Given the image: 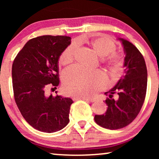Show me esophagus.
Here are the masks:
<instances>
[{"label": "esophagus", "instance_id": "esophagus-1", "mask_svg": "<svg viewBox=\"0 0 159 159\" xmlns=\"http://www.w3.org/2000/svg\"><path fill=\"white\" fill-rule=\"evenodd\" d=\"M72 99L74 101H77V100H84V101H86L88 102H94L95 101V99H92V98H90L82 97V96H75V97H73Z\"/></svg>", "mask_w": 159, "mask_h": 159}]
</instances>
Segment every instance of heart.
I'll list each match as a JSON object with an SVG mask.
<instances>
[{
    "label": "heart",
    "mask_w": 159,
    "mask_h": 159,
    "mask_svg": "<svg viewBox=\"0 0 159 159\" xmlns=\"http://www.w3.org/2000/svg\"><path fill=\"white\" fill-rule=\"evenodd\" d=\"M95 53L106 62L114 72H119L121 64V57L115 53L116 45L106 36H100L86 40ZM77 45L71 44L65 48L59 58V64L66 66L75 59ZM63 82L65 92L75 96L88 97L94 94L107 83L106 76L98 71H87L79 66L69 68L64 73Z\"/></svg>",
    "instance_id": "b5f03b06"
}]
</instances>
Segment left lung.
Masks as SVG:
<instances>
[{
	"label": "left lung",
	"mask_w": 159,
	"mask_h": 159,
	"mask_svg": "<svg viewBox=\"0 0 159 159\" xmlns=\"http://www.w3.org/2000/svg\"><path fill=\"white\" fill-rule=\"evenodd\" d=\"M120 40L125 53L124 75L116 85L105 93L108 98L104 114L95 115L98 125L108 129H121L132 122L142 108L146 94L148 72L144 58L138 49L127 40ZM117 95L114 99L112 96Z\"/></svg>",
	"instance_id": "8db88e82"
}]
</instances>
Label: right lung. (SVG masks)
Returning a JSON list of instances; mask_svg holds the SVG:
<instances>
[{"mask_svg": "<svg viewBox=\"0 0 159 159\" xmlns=\"http://www.w3.org/2000/svg\"><path fill=\"white\" fill-rule=\"evenodd\" d=\"M71 39L58 35L32 38L19 52L13 63L15 101L25 120L39 131L47 133L59 131L69 121L72 100L58 95L46 96L45 90L49 86L56 89L59 84L58 60L71 44Z\"/></svg>", "mask_w": 159, "mask_h": 159, "instance_id": "obj_1", "label": "right lung"}]
</instances>
